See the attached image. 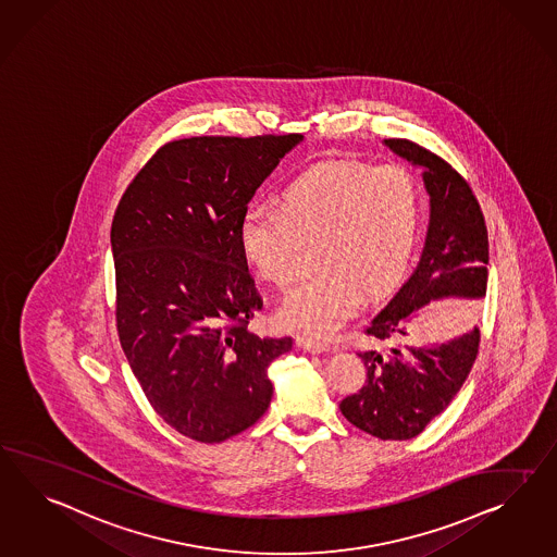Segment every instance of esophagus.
<instances>
[{
    "instance_id": "obj_1",
    "label": "esophagus",
    "mask_w": 557,
    "mask_h": 557,
    "mask_svg": "<svg viewBox=\"0 0 557 557\" xmlns=\"http://www.w3.org/2000/svg\"><path fill=\"white\" fill-rule=\"evenodd\" d=\"M297 345L302 351H309V354H323L327 349V343L311 339V337H299Z\"/></svg>"
}]
</instances>
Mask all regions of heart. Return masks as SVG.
<instances>
[{"label": "heart", "mask_w": 557, "mask_h": 557, "mask_svg": "<svg viewBox=\"0 0 557 557\" xmlns=\"http://www.w3.org/2000/svg\"><path fill=\"white\" fill-rule=\"evenodd\" d=\"M420 222V191L398 165L333 161L288 180L281 208L248 203L238 224L244 260L276 288L297 278L302 244L319 272L285 300L278 323L327 337L363 300L380 297L406 271Z\"/></svg>", "instance_id": "b5f03b06"}]
</instances>
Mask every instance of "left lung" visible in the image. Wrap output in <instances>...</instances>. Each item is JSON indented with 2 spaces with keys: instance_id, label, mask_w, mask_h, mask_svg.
<instances>
[{
  "instance_id": "left-lung-1",
  "label": "left lung",
  "mask_w": 557,
  "mask_h": 557,
  "mask_svg": "<svg viewBox=\"0 0 557 557\" xmlns=\"http://www.w3.org/2000/svg\"><path fill=\"white\" fill-rule=\"evenodd\" d=\"M396 156L422 168L430 196L424 250L412 274L392 293L366 333L385 343L408 335V323L432 300L483 299L488 238L481 206L465 177L444 159L408 139H384ZM479 327L429 347L359 351L366 384L339 404L343 416L382 441H410L455 399L479 351Z\"/></svg>"
}]
</instances>
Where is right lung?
<instances>
[{"mask_svg":"<svg viewBox=\"0 0 557 557\" xmlns=\"http://www.w3.org/2000/svg\"><path fill=\"white\" fill-rule=\"evenodd\" d=\"M302 135L163 145L116 206V329L153 410L214 444L271 406L269 366L293 339L248 331L262 309L238 243L244 208Z\"/></svg>","mask_w":557,"mask_h":557,"instance_id":"add662e5","label":"right lung"}]
</instances>
